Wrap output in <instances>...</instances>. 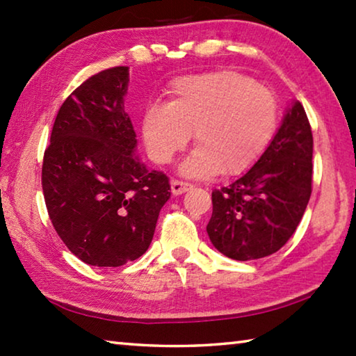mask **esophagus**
I'll use <instances>...</instances> for the list:
<instances>
[{"label": "esophagus", "mask_w": 356, "mask_h": 356, "mask_svg": "<svg viewBox=\"0 0 356 356\" xmlns=\"http://www.w3.org/2000/svg\"><path fill=\"white\" fill-rule=\"evenodd\" d=\"M193 188L191 184H186V182H180V180H171V191L174 196H179L182 195V193L188 191Z\"/></svg>", "instance_id": "obj_1"}]
</instances>
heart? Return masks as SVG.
<instances>
[{
    "instance_id": "obj_1",
    "label": "heart",
    "mask_w": 356,
    "mask_h": 356,
    "mask_svg": "<svg viewBox=\"0 0 356 356\" xmlns=\"http://www.w3.org/2000/svg\"><path fill=\"white\" fill-rule=\"evenodd\" d=\"M170 104L149 105L141 134L150 159L165 165L195 131L197 147L180 165L186 177L240 174L272 143L278 124L275 94L237 72L184 76L172 83Z\"/></svg>"
}]
</instances>
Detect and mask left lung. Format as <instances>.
<instances>
[{"label": "left lung", "instance_id": "obj_1", "mask_svg": "<svg viewBox=\"0 0 356 356\" xmlns=\"http://www.w3.org/2000/svg\"><path fill=\"white\" fill-rule=\"evenodd\" d=\"M311 182L312 131L303 105L293 100L261 159L236 182L212 191L210 242L234 261L273 254L301 221Z\"/></svg>", "mask_w": 356, "mask_h": 356}]
</instances>
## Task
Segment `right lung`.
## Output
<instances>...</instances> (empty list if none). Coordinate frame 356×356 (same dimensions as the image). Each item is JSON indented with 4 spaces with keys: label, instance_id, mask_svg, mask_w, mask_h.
<instances>
[{
    "label": "right lung",
    "instance_id": "obj_1",
    "mask_svg": "<svg viewBox=\"0 0 356 356\" xmlns=\"http://www.w3.org/2000/svg\"><path fill=\"white\" fill-rule=\"evenodd\" d=\"M129 67L89 78L64 100L42 165L48 215L65 246L84 264L120 267L147 251L171 196L163 172L136 155L125 113Z\"/></svg>",
    "mask_w": 356,
    "mask_h": 356
}]
</instances>
